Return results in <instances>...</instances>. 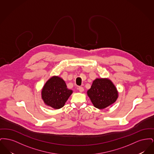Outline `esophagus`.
Returning <instances> with one entry per match:
<instances>
[{
    "label": "esophagus",
    "mask_w": 154,
    "mask_h": 154,
    "mask_svg": "<svg viewBox=\"0 0 154 154\" xmlns=\"http://www.w3.org/2000/svg\"><path fill=\"white\" fill-rule=\"evenodd\" d=\"M78 89H79V91L80 92H82L84 91V89L82 88V87H79Z\"/></svg>",
    "instance_id": "esophagus-1"
}]
</instances>
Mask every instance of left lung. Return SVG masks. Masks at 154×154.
I'll return each instance as SVG.
<instances>
[{
    "instance_id": "obj_1",
    "label": "left lung",
    "mask_w": 154,
    "mask_h": 154,
    "mask_svg": "<svg viewBox=\"0 0 154 154\" xmlns=\"http://www.w3.org/2000/svg\"><path fill=\"white\" fill-rule=\"evenodd\" d=\"M87 95L94 106L100 110L104 109L116 102L118 91L116 87L108 78H97L93 81Z\"/></svg>"
}]
</instances>
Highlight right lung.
<instances>
[{
    "label": "right lung",
    "instance_id": "1",
    "mask_svg": "<svg viewBox=\"0 0 154 154\" xmlns=\"http://www.w3.org/2000/svg\"><path fill=\"white\" fill-rule=\"evenodd\" d=\"M73 91L67 88L66 82L58 75H54L46 81L41 95L44 104L54 109L63 107Z\"/></svg>",
    "mask_w": 154,
    "mask_h": 154
}]
</instances>
